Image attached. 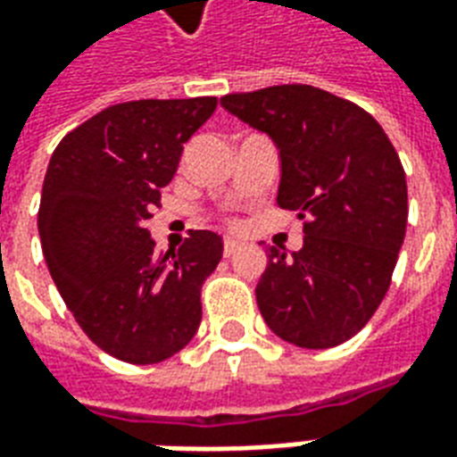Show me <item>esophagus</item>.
<instances>
[{
  "instance_id": "1",
  "label": "esophagus",
  "mask_w": 457,
  "mask_h": 457,
  "mask_svg": "<svg viewBox=\"0 0 457 457\" xmlns=\"http://www.w3.org/2000/svg\"><path fill=\"white\" fill-rule=\"evenodd\" d=\"M242 249V245H239L237 239H225V245H222V256L225 259H229V256H235Z\"/></svg>"
}]
</instances>
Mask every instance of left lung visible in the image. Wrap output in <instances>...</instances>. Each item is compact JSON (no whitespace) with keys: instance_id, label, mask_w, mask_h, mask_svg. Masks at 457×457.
<instances>
[{"instance_id":"1","label":"left lung","mask_w":457,"mask_h":457,"mask_svg":"<svg viewBox=\"0 0 457 457\" xmlns=\"http://www.w3.org/2000/svg\"><path fill=\"white\" fill-rule=\"evenodd\" d=\"M222 108L278 147V205L305 218L303 249H271L256 305L276 337L339 346L390 288L404 229L407 179L368 111L310 84L228 94Z\"/></svg>"}]
</instances>
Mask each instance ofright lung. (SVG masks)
Masks as SVG:
<instances>
[{"mask_svg": "<svg viewBox=\"0 0 457 457\" xmlns=\"http://www.w3.org/2000/svg\"><path fill=\"white\" fill-rule=\"evenodd\" d=\"M215 106V96L116 104L50 157L38 211L48 271L84 334L125 363H160L198 332L222 237L194 229L179 252H157L145 220Z\"/></svg>", "mask_w": 457, "mask_h": 457, "instance_id": "1", "label": "right lung"}]
</instances>
